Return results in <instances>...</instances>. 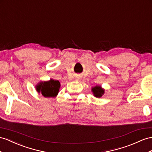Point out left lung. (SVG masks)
<instances>
[{"label": "left lung", "mask_w": 152, "mask_h": 152, "mask_svg": "<svg viewBox=\"0 0 152 152\" xmlns=\"http://www.w3.org/2000/svg\"><path fill=\"white\" fill-rule=\"evenodd\" d=\"M91 91L96 98H99L104 94V89L103 88L101 85H96V86L92 87Z\"/></svg>", "instance_id": "1"}]
</instances>
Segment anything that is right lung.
<instances>
[{
  "mask_svg": "<svg viewBox=\"0 0 152 152\" xmlns=\"http://www.w3.org/2000/svg\"><path fill=\"white\" fill-rule=\"evenodd\" d=\"M35 88L38 94H41L45 98H54L59 92L60 83L58 80L50 79L49 81L38 83Z\"/></svg>",
  "mask_w": 152,
  "mask_h": 152,
  "instance_id": "add662e5",
  "label": "right lung"
}]
</instances>
